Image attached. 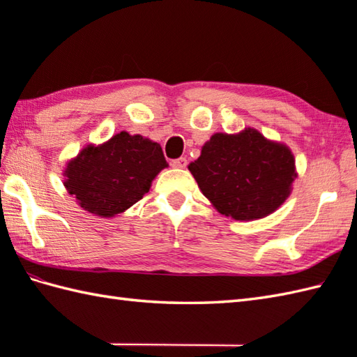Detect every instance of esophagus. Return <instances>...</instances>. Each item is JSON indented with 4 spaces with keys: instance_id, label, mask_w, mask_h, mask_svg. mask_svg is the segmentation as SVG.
Listing matches in <instances>:
<instances>
[{
    "instance_id": "1",
    "label": "esophagus",
    "mask_w": 357,
    "mask_h": 357,
    "mask_svg": "<svg viewBox=\"0 0 357 357\" xmlns=\"http://www.w3.org/2000/svg\"><path fill=\"white\" fill-rule=\"evenodd\" d=\"M172 165L174 167V169H185V167H187V159L185 158L174 159V161H172Z\"/></svg>"
}]
</instances>
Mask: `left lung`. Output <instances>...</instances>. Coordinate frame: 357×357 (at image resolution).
I'll return each mask as SVG.
<instances>
[{"mask_svg": "<svg viewBox=\"0 0 357 357\" xmlns=\"http://www.w3.org/2000/svg\"><path fill=\"white\" fill-rule=\"evenodd\" d=\"M188 170L211 206L236 221L275 213L298 176L290 147L252 127L233 135H211Z\"/></svg>", "mask_w": 357, "mask_h": 357, "instance_id": "left-lung-1", "label": "left lung"}]
</instances>
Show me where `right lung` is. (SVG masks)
I'll return each mask as SVG.
<instances>
[{"label":"right lung","instance_id":"obj_1","mask_svg":"<svg viewBox=\"0 0 357 357\" xmlns=\"http://www.w3.org/2000/svg\"><path fill=\"white\" fill-rule=\"evenodd\" d=\"M165 167L158 142L119 132L102 144H87L67 161L64 187L89 213L113 218L142 199Z\"/></svg>","mask_w":357,"mask_h":357}]
</instances>
